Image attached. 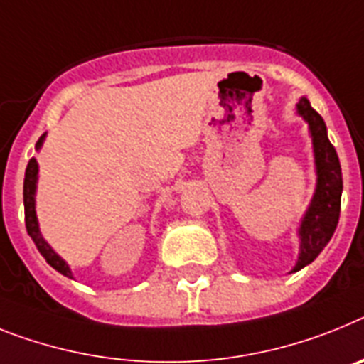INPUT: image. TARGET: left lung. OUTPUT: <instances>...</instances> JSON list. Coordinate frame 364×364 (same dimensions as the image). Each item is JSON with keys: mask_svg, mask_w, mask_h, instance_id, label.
Here are the masks:
<instances>
[{"mask_svg": "<svg viewBox=\"0 0 364 364\" xmlns=\"http://www.w3.org/2000/svg\"><path fill=\"white\" fill-rule=\"evenodd\" d=\"M296 111L309 125L314 168H316V188L298 228L300 255L291 272H298L311 264L331 240L341 216V196H343V172H341L337 151L328 139L326 122L311 107L307 97H301L296 105Z\"/></svg>", "mask_w": 364, "mask_h": 364, "instance_id": "1", "label": "left lung"}]
</instances>
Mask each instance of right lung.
Returning a JSON list of instances; mask_svg holds the SVG:
<instances>
[{"label": "right lung", "mask_w": 364, "mask_h": 364, "mask_svg": "<svg viewBox=\"0 0 364 364\" xmlns=\"http://www.w3.org/2000/svg\"><path fill=\"white\" fill-rule=\"evenodd\" d=\"M46 139V133L38 139L36 142V149L42 148V142ZM36 181H38V163H36V159L33 157L29 163H27L26 168V179H23V207H26V228L29 237L33 239V242L36 244V248L38 252L42 253V257L48 261L50 267H53L55 270L60 272L63 276L70 277L73 279L72 270L66 264L63 257H59L55 250L51 248L50 244L46 242L44 237L41 233V228H38V218H36V210H35V194H36Z\"/></svg>", "instance_id": "1"}]
</instances>
